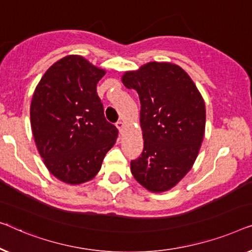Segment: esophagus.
<instances>
[{"instance_id": "1", "label": "esophagus", "mask_w": 252, "mask_h": 252, "mask_svg": "<svg viewBox=\"0 0 252 252\" xmlns=\"http://www.w3.org/2000/svg\"><path fill=\"white\" fill-rule=\"evenodd\" d=\"M116 127H118L120 132L122 133V132H123V130H125V127H126V125H125V123H123L122 121H120V122L116 123Z\"/></svg>"}]
</instances>
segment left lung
<instances>
[{
  "label": "left lung",
  "mask_w": 252,
  "mask_h": 252,
  "mask_svg": "<svg viewBox=\"0 0 252 252\" xmlns=\"http://www.w3.org/2000/svg\"><path fill=\"white\" fill-rule=\"evenodd\" d=\"M138 92L144 151L131 162L134 179L153 193L173 189L195 162L205 131V104L182 67L150 62L121 77Z\"/></svg>",
  "instance_id": "1"
}]
</instances>
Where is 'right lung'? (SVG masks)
<instances>
[{
	"label": "right lung",
	"instance_id": "obj_1",
	"mask_svg": "<svg viewBox=\"0 0 252 252\" xmlns=\"http://www.w3.org/2000/svg\"><path fill=\"white\" fill-rule=\"evenodd\" d=\"M105 74L84 57L69 55L49 67L34 90L31 126L37 151L49 171L69 185L94 178L118 138L97 94Z\"/></svg>",
	"mask_w": 252,
	"mask_h": 252
}]
</instances>
